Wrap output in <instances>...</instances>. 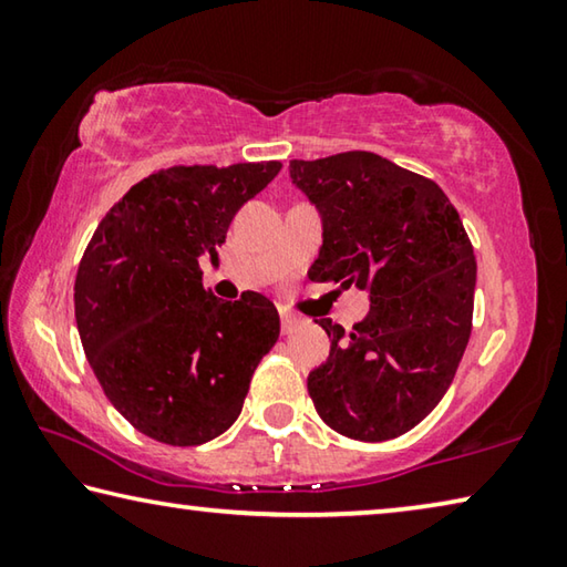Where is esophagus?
<instances>
[{
  "instance_id": "obj_1",
  "label": "esophagus",
  "mask_w": 567,
  "mask_h": 567,
  "mask_svg": "<svg viewBox=\"0 0 567 567\" xmlns=\"http://www.w3.org/2000/svg\"><path fill=\"white\" fill-rule=\"evenodd\" d=\"M280 318H282V334H292L300 328H305V320L297 318V315H292V312H282Z\"/></svg>"
}]
</instances>
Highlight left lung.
Segmentation results:
<instances>
[{"instance_id":"8db88e82","label":"left lung","mask_w":567,"mask_h":567,"mask_svg":"<svg viewBox=\"0 0 567 567\" xmlns=\"http://www.w3.org/2000/svg\"><path fill=\"white\" fill-rule=\"evenodd\" d=\"M290 177L322 219L310 280L370 292L350 332L318 322L332 344L307 392L334 433L398 437L443 400L473 330L477 265L463 219L433 179L372 152L292 159Z\"/></svg>"}]
</instances>
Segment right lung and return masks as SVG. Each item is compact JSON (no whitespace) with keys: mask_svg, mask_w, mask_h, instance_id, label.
<instances>
[{"mask_svg":"<svg viewBox=\"0 0 567 567\" xmlns=\"http://www.w3.org/2000/svg\"><path fill=\"white\" fill-rule=\"evenodd\" d=\"M280 162L169 167L137 182L94 229L74 280L82 348L120 415L157 443L189 447L233 425L252 372L280 338L260 292L205 290L199 260Z\"/></svg>","mask_w":567,"mask_h":567,"instance_id":"obj_1","label":"right lung"}]
</instances>
